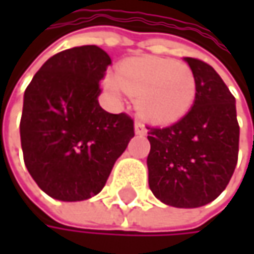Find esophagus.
I'll return each instance as SVG.
<instances>
[{"label":"esophagus","instance_id":"1","mask_svg":"<svg viewBox=\"0 0 254 254\" xmlns=\"http://www.w3.org/2000/svg\"><path fill=\"white\" fill-rule=\"evenodd\" d=\"M135 133L136 135H145L147 133V129H145L144 124L141 121H136L135 122Z\"/></svg>","mask_w":254,"mask_h":254}]
</instances>
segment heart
I'll return each mask as SVG.
<instances>
[{"instance_id":"obj_1","label":"heart","mask_w":254,"mask_h":254,"mask_svg":"<svg viewBox=\"0 0 254 254\" xmlns=\"http://www.w3.org/2000/svg\"><path fill=\"white\" fill-rule=\"evenodd\" d=\"M103 86L113 101H121L127 92L135 97L141 116L159 125L184 118L197 95V79L190 66L157 57L127 60Z\"/></svg>"}]
</instances>
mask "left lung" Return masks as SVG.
Returning a JSON list of instances; mask_svg holds the SVG:
<instances>
[{
    "instance_id": "left-lung-1",
    "label": "left lung",
    "mask_w": 254,
    "mask_h": 254,
    "mask_svg": "<svg viewBox=\"0 0 254 254\" xmlns=\"http://www.w3.org/2000/svg\"><path fill=\"white\" fill-rule=\"evenodd\" d=\"M197 79L191 110L177 124L148 127V185L165 204L192 209L213 201L228 185L238 159L235 98L207 63L184 59Z\"/></svg>"
}]
</instances>
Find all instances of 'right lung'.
<instances>
[{
    "instance_id": "right-lung-1",
    "label": "right lung",
    "mask_w": 254,
    "mask_h": 254,
    "mask_svg": "<svg viewBox=\"0 0 254 254\" xmlns=\"http://www.w3.org/2000/svg\"><path fill=\"white\" fill-rule=\"evenodd\" d=\"M112 64L97 45L48 59L23 97L20 141L25 165L50 197L80 201L97 195L133 136V121L98 104L100 80Z\"/></svg>"
}]
</instances>
